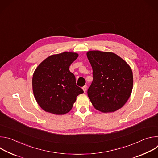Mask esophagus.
<instances>
[{"instance_id":"esophagus-1","label":"esophagus","mask_w":158,"mask_h":158,"mask_svg":"<svg viewBox=\"0 0 158 158\" xmlns=\"http://www.w3.org/2000/svg\"><path fill=\"white\" fill-rule=\"evenodd\" d=\"M82 89H83L84 92V93H85V92H86V91H87V85H84V86H83V87H82Z\"/></svg>"}]
</instances>
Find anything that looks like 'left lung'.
<instances>
[{
  "label": "left lung",
  "instance_id": "8db88e82",
  "mask_svg": "<svg viewBox=\"0 0 158 158\" xmlns=\"http://www.w3.org/2000/svg\"><path fill=\"white\" fill-rule=\"evenodd\" d=\"M87 57L93 68V81L87 95L93 106L102 112H114L129 98L133 85L130 66L110 52L91 51Z\"/></svg>",
  "mask_w": 158,
  "mask_h": 158
}]
</instances>
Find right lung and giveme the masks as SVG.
I'll return each instance as SVG.
<instances>
[{
    "label": "right lung",
    "instance_id": "obj_1",
    "mask_svg": "<svg viewBox=\"0 0 158 158\" xmlns=\"http://www.w3.org/2000/svg\"><path fill=\"white\" fill-rule=\"evenodd\" d=\"M78 54L64 52L44 60L35 70L32 90L35 99L45 111L56 115L69 112L76 97L84 93L76 85L69 66Z\"/></svg>",
    "mask_w": 158,
    "mask_h": 158
}]
</instances>
